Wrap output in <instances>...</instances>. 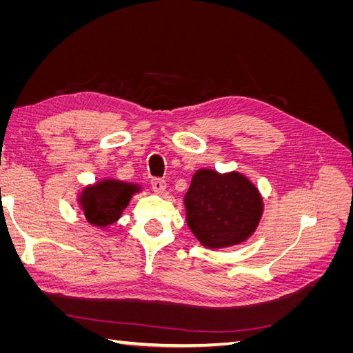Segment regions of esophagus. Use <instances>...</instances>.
I'll use <instances>...</instances> for the list:
<instances>
[{"mask_svg":"<svg viewBox=\"0 0 353 353\" xmlns=\"http://www.w3.org/2000/svg\"><path fill=\"white\" fill-rule=\"evenodd\" d=\"M152 188L156 191L157 194L165 193V190H166V181H165V179H160V178L152 179Z\"/></svg>","mask_w":353,"mask_h":353,"instance_id":"34e87169","label":"esophagus"}]
</instances>
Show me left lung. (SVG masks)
Listing matches in <instances>:
<instances>
[{
	"mask_svg": "<svg viewBox=\"0 0 353 353\" xmlns=\"http://www.w3.org/2000/svg\"><path fill=\"white\" fill-rule=\"evenodd\" d=\"M185 221L208 249H225L248 240L258 228L263 200L243 174L199 169L184 196Z\"/></svg>",
	"mask_w": 353,
	"mask_h": 353,
	"instance_id": "8db88e82",
	"label": "left lung"
}]
</instances>
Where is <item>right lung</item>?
<instances>
[{"mask_svg": "<svg viewBox=\"0 0 353 353\" xmlns=\"http://www.w3.org/2000/svg\"><path fill=\"white\" fill-rule=\"evenodd\" d=\"M140 191L141 185L138 184L105 178L83 187L78 196V206L91 225L108 228L121 218L132 196Z\"/></svg>", "mask_w": 353, "mask_h": 353, "instance_id": "obj_1", "label": "right lung"}]
</instances>
